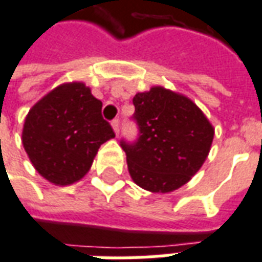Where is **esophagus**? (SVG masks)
I'll return each mask as SVG.
<instances>
[{
  "label": "esophagus",
  "mask_w": 262,
  "mask_h": 262,
  "mask_svg": "<svg viewBox=\"0 0 262 262\" xmlns=\"http://www.w3.org/2000/svg\"><path fill=\"white\" fill-rule=\"evenodd\" d=\"M112 129L115 132V135H119V119H113L112 120Z\"/></svg>",
  "instance_id": "34e87169"
}]
</instances>
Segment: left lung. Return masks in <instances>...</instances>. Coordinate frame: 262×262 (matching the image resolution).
Returning a JSON list of instances; mask_svg holds the SVG:
<instances>
[{
  "label": "left lung",
  "mask_w": 262,
  "mask_h": 262,
  "mask_svg": "<svg viewBox=\"0 0 262 262\" xmlns=\"http://www.w3.org/2000/svg\"><path fill=\"white\" fill-rule=\"evenodd\" d=\"M133 105L140 135L122 142L132 180L151 193L174 191L206 162L213 125L193 100L163 86L136 93Z\"/></svg>",
  "instance_id": "8db88e82"
}]
</instances>
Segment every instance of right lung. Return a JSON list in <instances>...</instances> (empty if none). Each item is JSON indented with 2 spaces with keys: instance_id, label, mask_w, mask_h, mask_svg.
Returning a JSON list of instances; mask_svg holds the SVG:
<instances>
[{
  "instance_id": "add662e5",
  "label": "right lung",
  "mask_w": 262,
  "mask_h": 262,
  "mask_svg": "<svg viewBox=\"0 0 262 262\" xmlns=\"http://www.w3.org/2000/svg\"><path fill=\"white\" fill-rule=\"evenodd\" d=\"M113 137L102 118V102L83 82H67L47 93L29 109L23 127L32 166L55 186L79 182L100 144Z\"/></svg>"
}]
</instances>
